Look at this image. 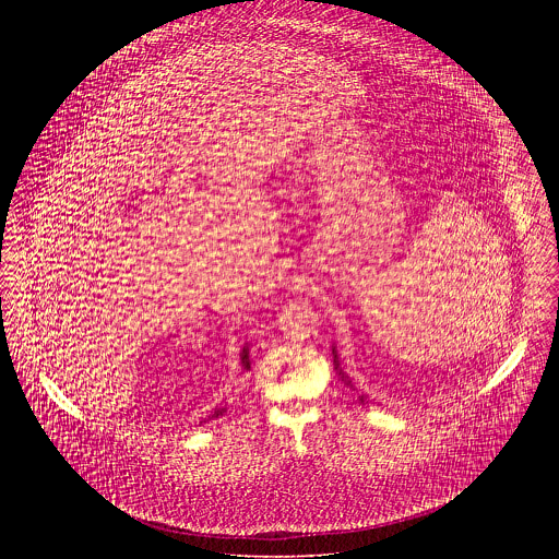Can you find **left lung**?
Listing matches in <instances>:
<instances>
[{
    "instance_id": "obj_1",
    "label": "left lung",
    "mask_w": 559,
    "mask_h": 559,
    "mask_svg": "<svg viewBox=\"0 0 559 559\" xmlns=\"http://www.w3.org/2000/svg\"><path fill=\"white\" fill-rule=\"evenodd\" d=\"M331 353H333V370H335V374L346 383V385H350V381H348V377L344 374V370H342V364H340V355H337V350H335V346L331 348ZM353 388V385H350ZM359 402L364 404L366 402V396H359Z\"/></svg>"
}]
</instances>
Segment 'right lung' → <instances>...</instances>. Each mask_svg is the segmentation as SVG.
<instances>
[{
  "instance_id": "right-lung-1",
  "label": "right lung",
  "mask_w": 559,
  "mask_h": 559,
  "mask_svg": "<svg viewBox=\"0 0 559 559\" xmlns=\"http://www.w3.org/2000/svg\"><path fill=\"white\" fill-rule=\"evenodd\" d=\"M249 366H251V364H249V346L245 344V346L240 348V370L245 372V370H249ZM224 415H226V408L219 406V408H215L209 417H204V419L200 421V426L206 424V421H211V419H219V417H224Z\"/></svg>"
}]
</instances>
